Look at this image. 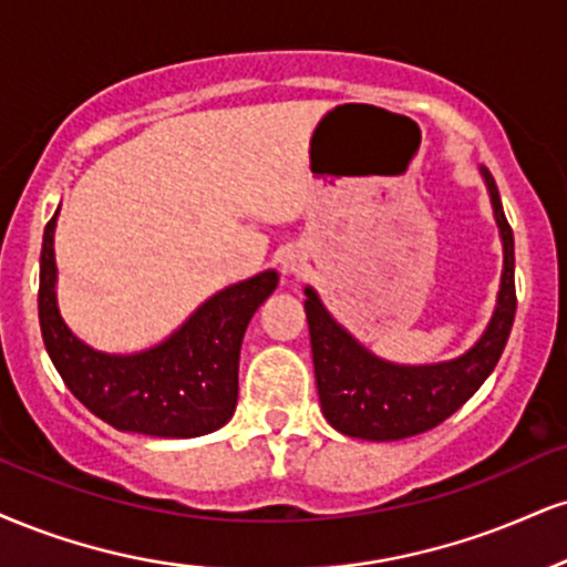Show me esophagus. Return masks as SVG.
I'll list each match as a JSON object with an SVG mask.
<instances>
[{
	"label": "esophagus",
	"instance_id": "1",
	"mask_svg": "<svg viewBox=\"0 0 567 567\" xmlns=\"http://www.w3.org/2000/svg\"><path fill=\"white\" fill-rule=\"evenodd\" d=\"M279 266H282L285 275L298 277L306 269V254L301 248H296V245H290V248H285L279 254Z\"/></svg>",
	"mask_w": 567,
	"mask_h": 567
}]
</instances>
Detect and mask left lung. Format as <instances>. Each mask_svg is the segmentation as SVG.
I'll return each instance as SVG.
<instances>
[{"label": "left lung", "instance_id": "8db88e82", "mask_svg": "<svg viewBox=\"0 0 567 567\" xmlns=\"http://www.w3.org/2000/svg\"><path fill=\"white\" fill-rule=\"evenodd\" d=\"M481 176L486 179L494 218L499 224L504 269L494 317L467 353L420 367L378 359L330 317L317 292L306 288V319L319 404L327 422L343 435L364 441H399L431 431L452 417L494 372L517 309L515 240L494 176L486 166H481Z\"/></svg>", "mask_w": 567, "mask_h": 567}]
</instances>
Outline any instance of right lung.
I'll list each match as a JSON object with an SVG mask.
<instances>
[{
    "instance_id": "1",
    "label": "right lung",
    "mask_w": 567,
    "mask_h": 567,
    "mask_svg": "<svg viewBox=\"0 0 567 567\" xmlns=\"http://www.w3.org/2000/svg\"><path fill=\"white\" fill-rule=\"evenodd\" d=\"M54 214L39 264V324L54 370L89 412L107 425L155 439H195L227 425L237 406L245 327L277 288V271L229 285L155 349L102 353L68 330L58 309Z\"/></svg>"
}]
</instances>
